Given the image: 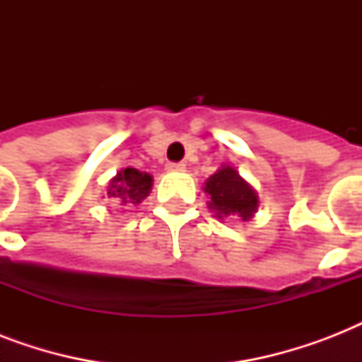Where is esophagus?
Listing matches in <instances>:
<instances>
[{"label":"esophagus","instance_id":"1","mask_svg":"<svg viewBox=\"0 0 362 362\" xmlns=\"http://www.w3.org/2000/svg\"><path fill=\"white\" fill-rule=\"evenodd\" d=\"M167 170L182 173V170H186V165H184V163H167Z\"/></svg>","mask_w":362,"mask_h":362}]
</instances>
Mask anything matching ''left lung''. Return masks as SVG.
<instances>
[{
    "label": "left lung",
    "mask_w": 362,
    "mask_h": 362,
    "mask_svg": "<svg viewBox=\"0 0 362 362\" xmlns=\"http://www.w3.org/2000/svg\"><path fill=\"white\" fill-rule=\"evenodd\" d=\"M204 192L210 195L209 209L216 210L218 218L237 216L246 221L257 210V195L233 167H221L216 175L210 176Z\"/></svg>",
    "instance_id": "8db88e82"
}]
</instances>
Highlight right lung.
Here are the masks:
<instances>
[{"instance_id":"add662e5","label":"right lung","mask_w":362,"mask_h":362,"mask_svg":"<svg viewBox=\"0 0 362 362\" xmlns=\"http://www.w3.org/2000/svg\"><path fill=\"white\" fill-rule=\"evenodd\" d=\"M152 189V176L136 169H124L110 182L109 197L124 204H139Z\"/></svg>"}]
</instances>
